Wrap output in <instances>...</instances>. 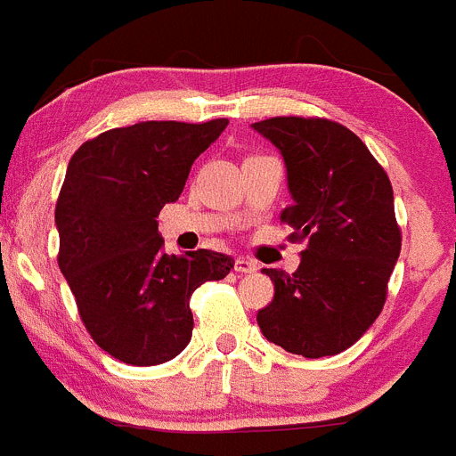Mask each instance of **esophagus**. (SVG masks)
I'll use <instances>...</instances> for the list:
<instances>
[{
  "label": "esophagus",
  "instance_id": "34e87169",
  "mask_svg": "<svg viewBox=\"0 0 456 456\" xmlns=\"http://www.w3.org/2000/svg\"><path fill=\"white\" fill-rule=\"evenodd\" d=\"M233 270L236 272H242V274H252V272L258 270L256 263L252 261V258H245V256H238L236 263H233Z\"/></svg>",
  "mask_w": 456,
  "mask_h": 456
}]
</instances>
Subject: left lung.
<instances>
[{
    "label": "left lung",
    "instance_id": "8db88e82",
    "mask_svg": "<svg viewBox=\"0 0 456 456\" xmlns=\"http://www.w3.org/2000/svg\"><path fill=\"white\" fill-rule=\"evenodd\" d=\"M283 155L292 204L281 211L304 242L295 274L263 270L274 299L258 310L263 335L304 357L338 355L376 322L401 254L394 189L362 139L329 118L252 123Z\"/></svg>",
    "mask_w": 456,
    "mask_h": 456
}]
</instances>
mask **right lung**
Returning <instances> with one entry per match:
<instances>
[{
	"mask_svg": "<svg viewBox=\"0 0 456 456\" xmlns=\"http://www.w3.org/2000/svg\"><path fill=\"white\" fill-rule=\"evenodd\" d=\"M227 123L114 127L85 142L67 166L55 204L58 265L87 333L121 362L152 367L180 355L193 333L191 295L233 267L211 249L166 254L155 220Z\"/></svg>",
	"mask_w": 456,
	"mask_h": 456,
	"instance_id": "1",
	"label": "right lung"
}]
</instances>
